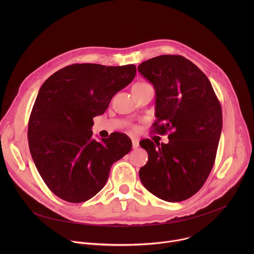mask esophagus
<instances>
[{"mask_svg": "<svg viewBox=\"0 0 254 254\" xmlns=\"http://www.w3.org/2000/svg\"><path fill=\"white\" fill-rule=\"evenodd\" d=\"M132 149H137L139 147V140L137 138H132Z\"/></svg>", "mask_w": 254, "mask_h": 254, "instance_id": "esophagus-1", "label": "esophagus"}]
</instances>
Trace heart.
<instances>
[{"label":"heart","instance_id":"b5f03b06","mask_svg":"<svg viewBox=\"0 0 254 254\" xmlns=\"http://www.w3.org/2000/svg\"><path fill=\"white\" fill-rule=\"evenodd\" d=\"M147 86H150V85L148 83H144V82H138L132 86V89H140V88H144Z\"/></svg>","mask_w":254,"mask_h":254}]
</instances>
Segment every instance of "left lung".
<instances>
[{
  "instance_id": "1",
  "label": "left lung",
  "mask_w": 254,
  "mask_h": 254,
  "mask_svg": "<svg viewBox=\"0 0 254 254\" xmlns=\"http://www.w3.org/2000/svg\"><path fill=\"white\" fill-rule=\"evenodd\" d=\"M137 70L156 91L155 130L171 131L168 143L139 141L149 155L139 179L158 198L184 201L201 189L213 168L222 129L220 102L207 76L181 55L154 57Z\"/></svg>"
}]
</instances>
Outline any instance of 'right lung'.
<instances>
[{
  "instance_id": "add662e5",
  "label": "right lung",
  "mask_w": 254,
  "mask_h": 254,
  "mask_svg": "<svg viewBox=\"0 0 254 254\" xmlns=\"http://www.w3.org/2000/svg\"><path fill=\"white\" fill-rule=\"evenodd\" d=\"M135 72L133 64H72L40 87L29 120V149L45 184L62 200L80 203L95 196L113 164L131 150L126 134L114 132L97 141L91 127Z\"/></svg>"
}]
</instances>
